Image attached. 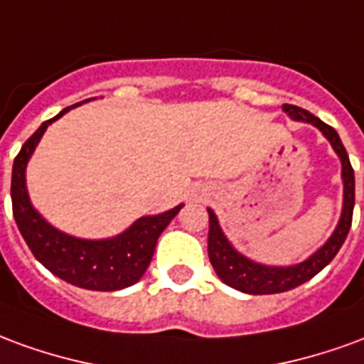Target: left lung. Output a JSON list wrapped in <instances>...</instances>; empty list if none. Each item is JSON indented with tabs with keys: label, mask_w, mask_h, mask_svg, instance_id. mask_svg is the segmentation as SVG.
Segmentation results:
<instances>
[{
	"label": "left lung",
	"mask_w": 364,
	"mask_h": 364,
	"mask_svg": "<svg viewBox=\"0 0 364 364\" xmlns=\"http://www.w3.org/2000/svg\"><path fill=\"white\" fill-rule=\"evenodd\" d=\"M284 111L289 112L290 119L312 122L314 127L320 128L323 136L331 142L337 156L341 158V166H343L341 175H343L345 185L343 213H341V220L337 224L333 236L329 237L326 245L314 253L310 259L292 265V267H267V265L253 263V261L245 259L244 255H240L224 237L213 210H208V259L222 281L232 289L242 290L247 294H277V292L296 289L302 282L310 281L314 274L320 273L321 269L336 257L339 247L343 245L345 237L349 234V228H351L353 206H355V173H353L347 150L341 144V138L329 124H326L318 117H314L312 112L306 109H300L296 105H284Z\"/></svg>",
	"instance_id": "1"
}]
</instances>
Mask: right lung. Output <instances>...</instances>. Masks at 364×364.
Masks as SVG:
<instances>
[{
	"label": "right lung",
	"instance_id": "right-lung-1",
	"mask_svg": "<svg viewBox=\"0 0 364 364\" xmlns=\"http://www.w3.org/2000/svg\"><path fill=\"white\" fill-rule=\"evenodd\" d=\"M66 111H70V107L54 119L44 120L35 134L23 144L13 161V216L33 255L62 281L75 284L80 289L103 292L127 289L140 281V277L146 273L159 234L173 220L181 206H175L158 216H144L136 220L124 234L112 240H80L52 228L31 206L25 187V167L44 130L52 120L60 119Z\"/></svg>",
	"mask_w": 364,
	"mask_h": 364
}]
</instances>
